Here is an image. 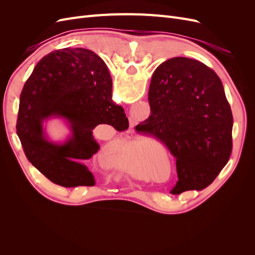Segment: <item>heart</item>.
Instances as JSON below:
<instances>
[{
    "label": "heart",
    "mask_w": 255,
    "mask_h": 255,
    "mask_svg": "<svg viewBox=\"0 0 255 255\" xmlns=\"http://www.w3.org/2000/svg\"><path fill=\"white\" fill-rule=\"evenodd\" d=\"M121 153L125 154V155H128V156H134L136 152H137V148L135 144H128L125 145L120 151Z\"/></svg>",
    "instance_id": "obj_1"
}]
</instances>
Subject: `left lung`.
Listing matches in <instances>:
<instances>
[{
  "label": "left lung",
  "instance_id": "obj_1",
  "mask_svg": "<svg viewBox=\"0 0 255 255\" xmlns=\"http://www.w3.org/2000/svg\"><path fill=\"white\" fill-rule=\"evenodd\" d=\"M149 103L151 116L136 130L158 138L176 158L171 194L207 187L232 152L233 116L219 76L195 59H168L152 75Z\"/></svg>",
  "mask_w": 255,
  "mask_h": 255
}]
</instances>
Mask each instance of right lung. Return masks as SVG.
Wrapping results in <instances>:
<instances>
[{
  "mask_svg": "<svg viewBox=\"0 0 255 255\" xmlns=\"http://www.w3.org/2000/svg\"><path fill=\"white\" fill-rule=\"evenodd\" d=\"M112 88L104 60L87 49L53 51L36 65L21 92L16 128L25 156L51 182L64 187L96 184L85 165L100 149L92 130L99 125L119 132L128 128ZM51 119L67 126L71 134L64 142L47 136L44 123Z\"/></svg>",
  "mask_w": 255,
  "mask_h": 255,
  "instance_id": "add662e5",
  "label": "right lung"
}]
</instances>
